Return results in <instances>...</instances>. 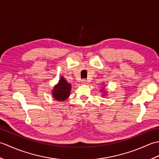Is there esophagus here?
<instances>
[{"instance_id":"esophagus-1","label":"esophagus","mask_w":159,"mask_h":159,"mask_svg":"<svg viewBox=\"0 0 159 159\" xmlns=\"http://www.w3.org/2000/svg\"><path fill=\"white\" fill-rule=\"evenodd\" d=\"M81 82H82V83H83V84H87V80H86V79H83L82 80H81Z\"/></svg>"}]
</instances>
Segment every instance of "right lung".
Instances as JSON below:
<instances>
[{
	"mask_svg": "<svg viewBox=\"0 0 159 159\" xmlns=\"http://www.w3.org/2000/svg\"><path fill=\"white\" fill-rule=\"evenodd\" d=\"M70 84L67 83L64 78L61 77L59 83L52 90L53 97L58 101L66 100L70 96Z\"/></svg>",
	"mask_w": 159,
	"mask_h": 159,
	"instance_id": "1",
	"label": "right lung"
}]
</instances>
